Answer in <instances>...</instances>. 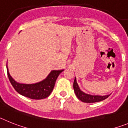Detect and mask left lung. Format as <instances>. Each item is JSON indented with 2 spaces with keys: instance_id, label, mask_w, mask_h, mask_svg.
I'll list each match as a JSON object with an SVG mask.
<instances>
[{
  "instance_id": "left-lung-1",
  "label": "left lung",
  "mask_w": 128,
  "mask_h": 128,
  "mask_svg": "<svg viewBox=\"0 0 128 128\" xmlns=\"http://www.w3.org/2000/svg\"><path fill=\"white\" fill-rule=\"evenodd\" d=\"M73 89L74 92L75 93V95H76L77 98L81 101L86 103H93L96 102H100V101L104 100L106 98H107L110 95H105V96H98V95H91L86 94L84 93L80 90L77 83H76V78L74 80L73 82Z\"/></svg>"
}]
</instances>
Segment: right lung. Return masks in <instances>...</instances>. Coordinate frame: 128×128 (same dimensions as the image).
<instances>
[{
  "mask_svg": "<svg viewBox=\"0 0 128 128\" xmlns=\"http://www.w3.org/2000/svg\"><path fill=\"white\" fill-rule=\"evenodd\" d=\"M62 71L64 70H53L51 72L46 79L40 82L33 84H20L14 80L10 75L7 69L9 80L15 90L23 96L36 100L45 98L50 95L55 86L58 76Z\"/></svg>",
  "mask_w": 128,
  "mask_h": 128,
  "instance_id": "1",
  "label": "right lung"
}]
</instances>
